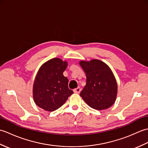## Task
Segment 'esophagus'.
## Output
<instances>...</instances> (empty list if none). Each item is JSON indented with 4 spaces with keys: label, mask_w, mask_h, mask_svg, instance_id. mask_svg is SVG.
I'll use <instances>...</instances> for the list:
<instances>
[{
    "label": "esophagus",
    "mask_w": 148,
    "mask_h": 148,
    "mask_svg": "<svg viewBox=\"0 0 148 148\" xmlns=\"http://www.w3.org/2000/svg\"><path fill=\"white\" fill-rule=\"evenodd\" d=\"M81 88L80 87H77V88L74 90V92L76 93H79L80 92H81Z\"/></svg>",
    "instance_id": "obj_1"
}]
</instances>
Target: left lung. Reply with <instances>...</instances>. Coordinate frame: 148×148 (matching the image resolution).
<instances>
[{"label":"left lung","instance_id":"1","mask_svg":"<svg viewBox=\"0 0 148 148\" xmlns=\"http://www.w3.org/2000/svg\"><path fill=\"white\" fill-rule=\"evenodd\" d=\"M79 64L86 76V84L80 96L93 109L103 110L110 108L115 102L118 90L111 69L99 60L81 61Z\"/></svg>","mask_w":148,"mask_h":148}]
</instances>
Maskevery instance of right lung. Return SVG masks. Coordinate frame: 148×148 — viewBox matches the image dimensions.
<instances>
[{"label":"right lung","instance_id":"1","mask_svg":"<svg viewBox=\"0 0 148 148\" xmlns=\"http://www.w3.org/2000/svg\"><path fill=\"white\" fill-rule=\"evenodd\" d=\"M67 66V62L53 58L39 69L33 87L34 102L39 108L54 111L64 105L73 93L68 87L67 77L63 75Z\"/></svg>","mask_w":148,"mask_h":148}]
</instances>
